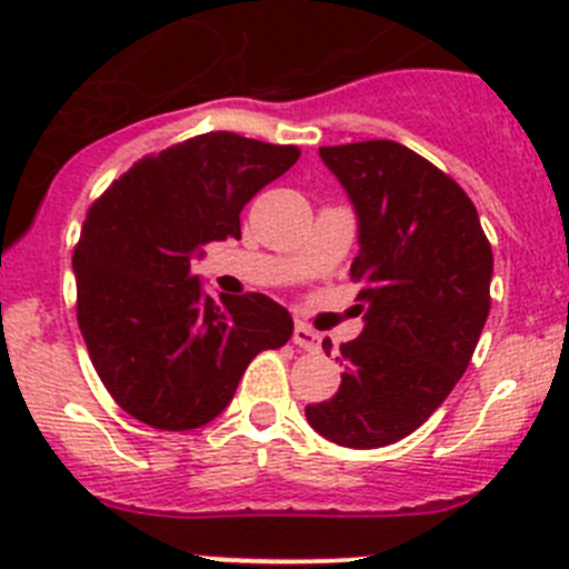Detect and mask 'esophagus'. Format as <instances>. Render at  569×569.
Here are the masks:
<instances>
[{
	"mask_svg": "<svg viewBox=\"0 0 569 569\" xmlns=\"http://www.w3.org/2000/svg\"><path fill=\"white\" fill-rule=\"evenodd\" d=\"M291 340H295L297 348H303V351H320L322 337L317 335L315 329H309L306 322H297V326H295V335H291Z\"/></svg>",
	"mask_w": 569,
	"mask_h": 569,
	"instance_id": "obj_1",
	"label": "esophagus"
}]
</instances>
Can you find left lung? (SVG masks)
<instances>
[{"instance_id":"1","label":"left lung","mask_w":569,"mask_h":569,"mask_svg":"<svg viewBox=\"0 0 569 569\" xmlns=\"http://www.w3.org/2000/svg\"><path fill=\"white\" fill-rule=\"evenodd\" d=\"M357 212L362 335L340 346V391L306 408L320 437L382 448L408 437L468 368L490 311L493 252L453 178L397 141L320 147ZM329 355L331 342H322Z\"/></svg>"}]
</instances>
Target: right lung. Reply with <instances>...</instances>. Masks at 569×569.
Wrapping results in <instances>:
<instances>
[{"mask_svg": "<svg viewBox=\"0 0 569 569\" xmlns=\"http://www.w3.org/2000/svg\"><path fill=\"white\" fill-rule=\"evenodd\" d=\"M300 158L291 144L203 132L147 156L90 207L73 252L76 315L112 399L158 431L212 422L249 362L289 342L266 295L214 300L189 272L203 243L240 238V209Z\"/></svg>", "mask_w": 569, "mask_h": 569, "instance_id": "1", "label": "right lung"}]
</instances>
